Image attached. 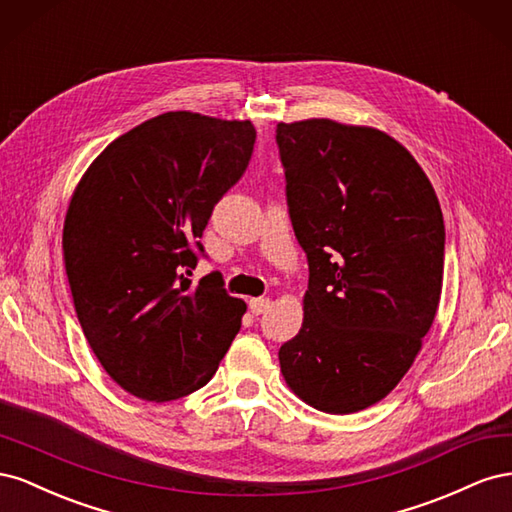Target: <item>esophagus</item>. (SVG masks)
<instances>
[{"label":"esophagus","mask_w":512,"mask_h":512,"mask_svg":"<svg viewBox=\"0 0 512 512\" xmlns=\"http://www.w3.org/2000/svg\"><path fill=\"white\" fill-rule=\"evenodd\" d=\"M247 305H250V312H252L254 316H260V314L267 312L271 301L265 299V297H258V299H250V303H247Z\"/></svg>","instance_id":"34e87169"}]
</instances>
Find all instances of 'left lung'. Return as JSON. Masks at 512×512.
<instances>
[{"label": "left lung", "mask_w": 512, "mask_h": 512, "mask_svg": "<svg viewBox=\"0 0 512 512\" xmlns=\"http://www.w3.org/2000/svg\"><path fill=\"white\" fill-rule=\"evenodd\" d=\"M275 141L309 267L303 327L280 348L282 374L316 410L359 412L395 389L436 318L438 196L380 130L307 119L280 123Z\"/></svg>", "instance_id": "1"}]
</instances>
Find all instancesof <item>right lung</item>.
I'll return each instance as SVG.
<instances>
[{
    "mask_svg": "<svg viewBox=\"0 0 512 512\" xmlns=\"http://www.w3.org/2000/svg\"><path fill=\"white\" fill-rule=\"evenodd\" d=\"M250 121L177 111L115 138L87 168L64 224V260L87 342L123 391L170 401L205 386L245 303L218 271L192 288L213 207L252 160Z\"/></svg>",
    "mask_w": 512,
    "mask_h": 512,
    "instance_id": "obj_1",
    "label": "right lung"
}]
</instances>
